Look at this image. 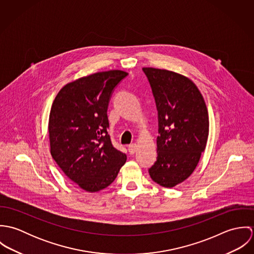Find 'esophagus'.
Here are the masks:
<instances>
[{"label": "esophagus", "instance_id": "esophagus-1", "mask_svg": "<svg viewBox=\"0 0 254 254\" xmlns=\"http://www.w3.org/2000/svg\"><path fill=\"white\" fill-rule=\"evenodd\" d=\"M138 149V145L137 144H131V145H128V150L131 154H134Z\"/></svg>", "mask_w": 254, "mask_h": 254}]
</instances>
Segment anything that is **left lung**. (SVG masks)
<instances>
[{"mask_svg": "<svg viewBox=\"0 0 254 254\" xmlns=\"http://www.w3.org/2000/svg\"><path fill=\"white\" fill-rule=\"evenodd\" d=\"M158 111L157 160L149 168L151 179L173 188L194 171L208 133V111L195 84L179 73L143 68Z\"/></svg>", "mask_w": 254, "mask_h": 254, "instance_id": "1", "label": "left lung"}]
</instances>
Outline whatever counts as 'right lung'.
<instances>
[{"mask_svg": "<svg viewBox=\"0 0 254 254\" xmlns=\"http://www.w3.org/2000/svg\"><path fill=\"white\" fill-rule=\"evenodd\" d=\"M128 75L109 70L81 77L58 93L49 117L50 151L64 173L88 192L115 180L127 156L111 145L108 107L115 86Z\"/></svg>", "mask_w": 254, "mask_h": 254, "instance_id": "right-lung-1", "label": "right lung"}]
</instances>
